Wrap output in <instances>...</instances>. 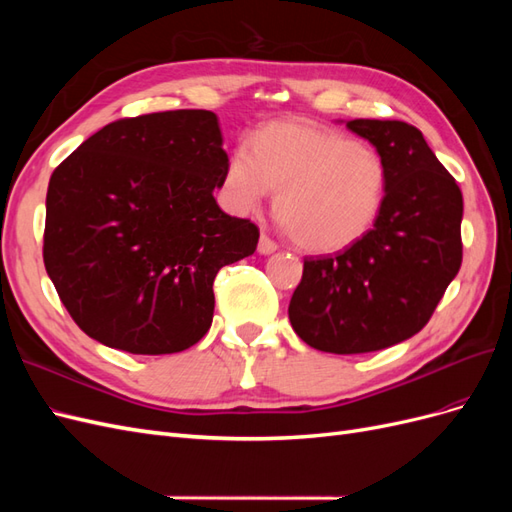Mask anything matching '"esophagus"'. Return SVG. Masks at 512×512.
<instances>
[{
  "label": "esophagus",
  "mask_w": 512,
  "mask_h": 512,
  "mask_svg": "<svg viewBox=\"0 0 512 512\" xmlns=\"http://www.w3.org/2000/svg\"><path fill=\"white\" fill-rule=\"evenodd\" d=\"M277 250V243L271 239V237H267V235H260V241H258V252L260 254H273Z\"/></svg>",
  "instance_id": "esophagus-1"
}]
</instances>
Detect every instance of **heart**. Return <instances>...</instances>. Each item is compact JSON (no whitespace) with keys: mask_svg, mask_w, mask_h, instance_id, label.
I'll return each mask as SVG.
<instances>
[{"mask_svg":"<svg viewBox=\"0 0 512 512\" xmlns=\"http://www.w3.org/2000/svg\"><path fill=\"white\" fill-rule=\"evenodd\" d=\"M389 188L380 153L309 121H271L254 147L230 151L222 190L232 211L250 213L269 192L275 218L307 254L344 252L378 220Z\"/></svg>","mask_w":512,"mask_h":512,"instance_id":"heart-1","label":"heart"}]
</instances>
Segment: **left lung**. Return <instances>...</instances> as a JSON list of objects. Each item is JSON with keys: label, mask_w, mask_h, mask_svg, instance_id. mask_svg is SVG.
Returning <instances> with one entry per match:
<instances>
[{"label": "left lung", "mask_w": 512, "mask_h": 512, "mask_svg": "<svg viewBox=\"0 0 512 512\" xmlns=\"http://www.w3.org/2000/svg\"><path fill=\"white\" fill-rule=\"evenodd\" d=\"M389 168L367 235L337 256L305 258L288 318L307 346L361 354L395 346L429 322L461 267L463 196L406 121L352 119Z\"/></svg>", "instance_id": "left-lung-1"}]
</instances>
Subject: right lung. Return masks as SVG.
Returning <instances> with one entry per match:
<instances>
[{
	"mask_svg": "<svg viewBox=\"0 0 512 512\" xmlns=\"http://www.w3.org/2000/svg\"><path fill=\"white\" fill-rule=\"evenodd\" d=\"M226 162L218 115L166 111L108 123L53 170L44 267L91 339L173 354L209 331L215 275L260 237L215 203Z\"/></svg>",
	"mask_w": 512,
	"mask_h": 512,
	"instance_id": "right-lung-1",
	"label": "right lung"
}]
</instances>
